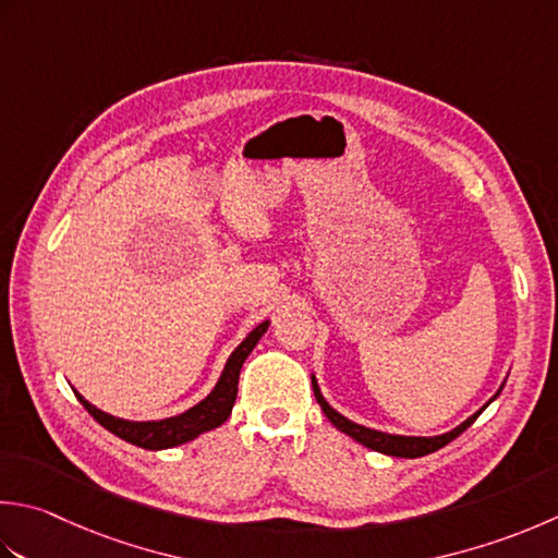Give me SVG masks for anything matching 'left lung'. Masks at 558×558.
Returning <instances> with one entry per match:
<instances>
[{
	"label": "left lung",
	"instance_id": "8db88e82",
	"mask_svg": "<svg viewBox=\"0 0 558 558\" xmlns=\"http://www.w3.org/2000/svg\"><path fill=\"white\" fill-rule=\"evenodd\" d=\"M506 379H508V377H506ZM312 387H314L316 401H319L322 411L326 413V418H329L338 430L345 433L348 438H353L355 442L365 445V447H369V450L381 452V454L403 457V460H416V457H425V454H430V452H435V450H440V447H445L447 442H452V440L457 438V435H462V433L469 428V425H472V423L478 418V413H482L490 401L498 399V395H500V391H504V387H506V381L498 387L496 395L490 397L482 409H478L476 413H472V416H469L466 421H462L460 425H457V428L447 430V433H442V435H433V438H421V435H395V433H381V430H375V428H367V425H360V423H355V421H351V418H345L343 413H338V411L331 407V403L324 399L322 389H319V381H316L314 375H312Z\"/></svg>",
	"mask_w": 558,
	"mask_h": 558
}]
</instances>
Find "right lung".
I'll return each mask as SVG.
<instances>
[{"instance_id":"obj_1","label":"right lung","mask_w":558,"mask_h":558,"mask_svg":"<svg viewBox=\"0 0 558 558\" xmlns=\"http://www.w3.org/2000/svg\"><path fill=\"white\" fill-rule=\"evenodd\" d=\"M268 326H270L268 319L260 322L256 329L234 348L232 355L227 357L222 375H220V379H217V385L213 387L210 395L195 403V407H191L189 411L179 413V416H169L161 421H128V418H118V416H111V413L96 409L94 403L86 401L76 389H74V395L82 401V407L89 411L106 430L118 435L120 440L137 445V447H145V450H169V447H179L183 442L195 440L198 435H203L207 430L220 428V425L229 418V413H232V407L236 401L239 373H242L244 360L248 357L251 351H254L256 343L260 341V336L268 331Z\"/></svg>"}]
</instances>
